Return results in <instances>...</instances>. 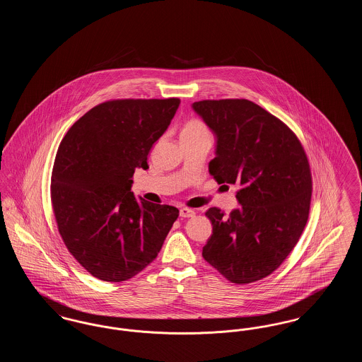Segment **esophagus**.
<instances>
[{
    "mask_svg": "<svg viewBox=\"0 0 362 362\" xmlns=\"http://www.w3.org/2000/svg\"><path fill=\"white\" fill-rule=\"evenodd\" d=\"M179 216H180L182 218H189V217H194V216H195V211H194L192 209H189V207H182L180 211H179Z\"/></svg>",
    "mask_w": 362,
    "mask_h": 362,
    "instance_id": "esophagus-1",
    "label": "esophagus"
}]
</instances>
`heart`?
<instances>
[{"label": "heart", "mask_w": 362, "mask_h": 362, "mask_svg": "<svg viewBox=\"0 0 362 362\" xmlns=\"http://www.w3.org/2000/svg\"><path fill=\"white\" fill-rule=\"evenodd\" d=\"M209 134L207 127L205 123L199 119H189L186 122L182 127L180 132V138L198 137V136H205Z\"/></svg>", "instance_id": "heart-1"}]
</instances>
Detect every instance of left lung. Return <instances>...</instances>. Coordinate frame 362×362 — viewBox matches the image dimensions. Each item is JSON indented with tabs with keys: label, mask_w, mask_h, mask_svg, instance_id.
Wrapping results in <instances>:
<instances>
[{
	"label": "left lung",
	"mask_w": 362,
	"mask_h": 362,
	"mask_svg": "<svg viewBox=\"0 0 362 362\" xmlns=\"http://www.w3.org/2000/svg\"><path fill=\"white\" fill-rule=\"evenodd\" d=\"M192 108L217 138L209 173L218 185H238L240 204L229 216L207 210L213 235L202 257L233 284L255 282L288 258L307 225L308 158L292 130L258 104L223 99Z\"/></svg>",
	"instance_id": "8db88e82"
}]
</instances>
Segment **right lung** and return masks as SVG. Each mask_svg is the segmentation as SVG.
<instances>
[{"instance_id": "1", "label": "right lung", "mask_w": 362, "mask_h": 362, "mask_svg": "<svg viewBox=\"0 0 362 362\" xmlns=\"http://www.w3.org/2000/svg\"><path fill=\"white\" fill-rule=\"evenodd\" d=\"M180 104L170 99L110 100L89 110L61 141L52 204L70 254L92 274L122 282L160 252L179 210L142 198L132 185Z\"/></svg>"}]
</instances>
